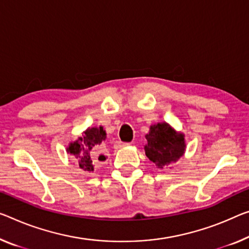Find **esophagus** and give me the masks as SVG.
Masks as SVG:
<instances>
[{
	"mask_svg": "<svg viewBox=\"0 0 249 249\" xmlns=\"http://www.w3.org/2000/svg\"><path fill=\"white\" fill-rule=\"evenodd\" d=\"M129 143H127V142H122V141H117L116 143H114V148H117V149H119V148H124V147H125V146H128Z\"/></svg>",
	"mask_w": 249,
	"mask_h": 249,
	"instance_id": "obj_1",
	"label": "esophagus"
}]
</instances>
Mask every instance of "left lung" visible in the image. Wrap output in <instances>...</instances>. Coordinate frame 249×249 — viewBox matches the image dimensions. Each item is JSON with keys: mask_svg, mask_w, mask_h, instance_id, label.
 <instances>
[{"mask_svg": "<svg viewBox=\"0 0 249 249\" xmlns=\"http://www.w3.org/2000/svg\"><path fill=\"white\" fill-rule=\"evenodd\" d=\"M146 138L148 144L144 146V152L158 168L177 161L185 152L186 144L182 133H177L164 122L151 125Z\"/></svg>", "mask_w": 249, "mask_h": 249, "instance_id": "obj_1", "label": "left lung"}]
</instances>
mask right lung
<instances>
[{"label":"right lung","instance_id":"right-lung-1","mask_svg":"<svg viewBox=\"0 0 249 249\" xmlns=\"http://www.w3.org/2000/svg\"><path fill=\"white\" fill-rule=\"evenodd\" d=\"M106 140V131L102 127L89 128L85 131L83 137H80L73 143H70L68 152L75 155L78 158L79 167L83 171L94 170L92 162L93 157L101 149L102 141Z\"/></svg>","mask_w":249,"mask_h":249}]
</instances>
